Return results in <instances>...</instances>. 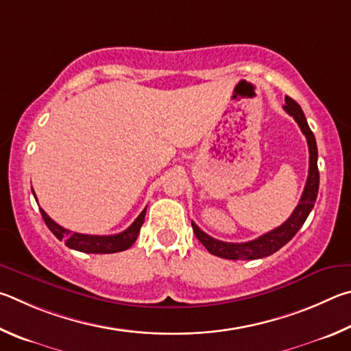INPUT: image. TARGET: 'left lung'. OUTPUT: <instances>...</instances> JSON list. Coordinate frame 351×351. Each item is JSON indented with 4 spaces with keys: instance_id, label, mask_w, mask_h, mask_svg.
Instances as JSON below:
<instances>
[{
    "instance_id": "obj_1",
    "label": "left lung",
    "mask_w": 351,
    "mask_h": 351,
    "mask_svg": "<svg viewBox=\"0 0 351 351\" xmlns=\"http://www.w3.org/2000/svg\"><path fill=\"white\" fill-rule=\"evenodd\" d=\"M285 106L287 114H290L304 132L306 143H308V152H310V168H308V177H306V183L302 193V197L299 200V205L294 208V211L287 222L282 223L278 228L271 230L267 234L254 239V241L243 242V243H231V242H222L217 241L206 232L202 231L197 225L193 222V230L195 237L204 243V247L210 251L211 254L217 257H223V259L230 261H254L261 259V257L271 256L276 251L280 250L285 243H288L294 237V234L300 230V226L308 217L313 206L317 197L319 191V169H317V146L316 138L313 135L311 129L306 123L304 115V110L300 109L299 104L290 97H285Z\"/></svg>"
}]
</instances>
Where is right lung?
I'll return each mask as SVG.
<instances>
[{
  "label": "right lung",
  "mask_w": 351,
  "mask_h": 351,
  "mask_svg": "<svg viewBox=\"0 0 351 351\" xmlns=\"http://www.w3.org/2000/svg\"><path fill=\"white\" fill-rule=\"evenodd\" d=\"M40 211H41L43 219H45V223L47 225V228L53 232V236L57 237L58 241H63L66 243V247L82 251V253L110 254V253H119V251L128 250L135 241H137L141 225L145 222L146 208L138 214V217L134 220L129 228L119 232V234H112V236H89V234H80V232H72L69 230L63 228V226H60L57 222H53V220L47 216L45 210H41L40 208Z\"/></svg>",
  "instance_id": "right-lung-1"
}]
</instances>
